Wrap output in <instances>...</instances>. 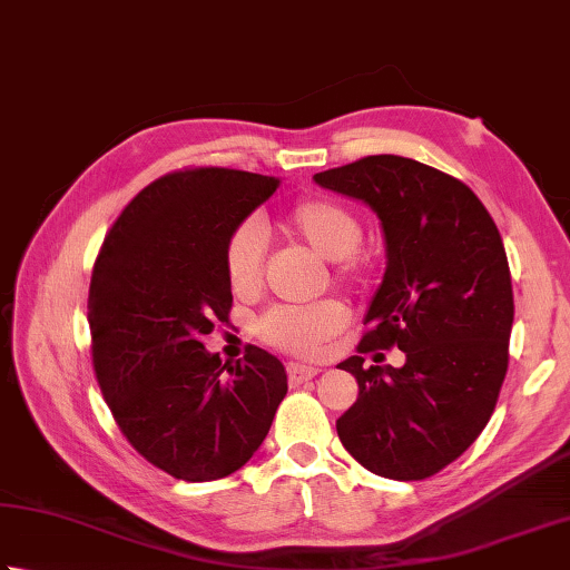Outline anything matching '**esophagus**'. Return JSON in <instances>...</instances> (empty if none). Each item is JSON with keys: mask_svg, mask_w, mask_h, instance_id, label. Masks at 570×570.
<instances>
[{"mask_svg": "<svg viewBox=\"0 0 570 570\" xmlns=\"http://www.w3.org/2000/svg\"><path fill=\"white\" fill-rule=\"evenodd\" d=\"M286 373H288V383H292V385H301V383L311 381V377H314V375H318L321 371H318V367H314V365H298V363H292V365L286 367Z\"/></svg>", "mask_w": 570, "mask_h": 570, "instance_id": "obj_1", "label": "esophagus"}]
</instances>
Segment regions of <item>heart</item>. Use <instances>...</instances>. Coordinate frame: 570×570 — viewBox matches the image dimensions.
Listing matches in <instances>:
<instances>
[{
  "mask_svg": "<svg viewBox=\"0 0 570 570\" xmlns=\"http://www.w3.org/2000/svg\"><path fill=\"white\" fill-rule=\"evenodd\" d=\"M284 227L306 242L323 259L336 262L343 278L358 274L353 254L361 247L363 225L351 207L336 199L314 197L288 209ZM266 239L254 219L229 234L225 247V269L234 292H254L262 284ZM345 311L336 301H318L306 306H276L259 323V336L288 353H316L323 343L343 328Z\"/></svg>",
  "mask_w": 570,
  "mask_h": 570,
  "instance_id": "obj_1",
  "label": "heart"
}]
</instances>
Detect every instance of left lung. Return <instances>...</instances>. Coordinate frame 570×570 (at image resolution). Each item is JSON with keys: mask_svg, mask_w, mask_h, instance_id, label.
<instances>
[{"mask_svg": "<svg viewBox=\"0 0 570 570\" xmlns=\"http://www.w3.org/2000/svg\"><path fill=\"white\" fill-rule=\"evenodd\" d=\"M381 219L385 274L367 304L358 351L397 345L405 363H338L358 400L336 420L367 472L425 479L454 462L492 417L509 365L514 294L504 242L464 183L400 155L316 173Z\"/></svg>", "mask_w": 570, "mask_h": 570, "instance_id": "1", "label": "left lung"}]
</instances>
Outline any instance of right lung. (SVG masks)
I'll use <instances>...</instances> for the list:
<instances>
[{"label": "right lung", "mask_w": 570, "mask_h": 570, "mask_svg": "<svg viewBox=\"0 0 570 570\" xmlns=\"http://www.w3.org/2000/svg\"><path fill=\"white\" fill-rule=\"evenodd\" d=\"M276 187L225 167L165 175L122 209L94 266L98 385L132 448L185 482L247 464L288 390L276 355L249 345L229 365L203 343L232 308L229 234Z\"/></svg>", "instance_id": "right-lung-1"}]
</instances>
